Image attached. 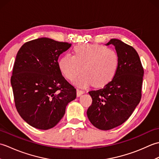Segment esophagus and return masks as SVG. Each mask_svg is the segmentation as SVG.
Instances as JSON below:
<instances>
[{
    "mask_svg": "<svg viewBox=\"0 0 159 159\" xmlns=\"http://www.w3.org/2000/svg\"><path fill=\"white\" fill-rule=\"evenodd\" d=\"M84 93H85V92H84V91H83V90H80L79 89H76V95H77L78 97L80 96Z\"/></svg>",
    "mask_w": 159,
    "mask_h": 159,
    "instance_id": "obj_1",
    "label": "esophagus"
}]
</instances>
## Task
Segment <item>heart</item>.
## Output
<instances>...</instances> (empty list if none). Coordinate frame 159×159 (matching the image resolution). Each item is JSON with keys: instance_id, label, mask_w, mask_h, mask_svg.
Returning a JSON list of instances; mask_svg holds the SVG:
<instances>
[{"instance_id": "1", "label": "heart", "mask_w": 159, "mask_h": 159, "mask_svg": "<svg viewBox=\"0 0 159 159\" xmlns=\"http://www.w3.org/2000/svg\"><path fill=\"white\" fill-rule=\"evenodd\" d=\"M119 57L112 48L98 44H81L73 49V56L65 55L59 60L60 72L68 80H74L80 71L83 74L74 83L80 87L93 84L94 87L106 85L116 76Z\"/></svg>"}]
</instances>
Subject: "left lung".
Here are the masks:
<instances>
[{
  "label": "left lung",
  "instance_id": "8db88e82",
  "mask_svg": "<svg viewBox=\"0 0 159 159\" xmlns=\"http://www.w3.org/2000/svg\"><path fill=\"white\" fill-rule=\"evenodd\" d=\"M119 57L116 76L103 88L89 92L92 104L87 115L100 130L112 129L126 121L139 103L141 98L143 68L133 47L121 40L111 39Z\"/></svg>",
  "mask_w": 159,
  "mask_h": 159
}]
</instances>
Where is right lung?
<instances>
[{"label":"right lung","instance_id":"1","mask_svg":"<svg viewBox=\"0 0 159 159\" xmlns=\"http://www.w3.org/2000/svg\"><path fill=\"white\" fill-rule=\"evenodd\" d=\"M71 45L41 38L24 43L17 53L11 77L15 105L33 127L48 130L56 126L67 104L76 98V89L58 66L59 57Z\"/></svg>","mask_w":159,"mask_h":159}]
</instances>
